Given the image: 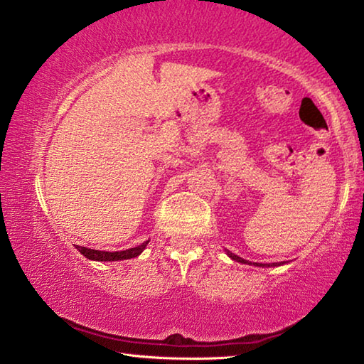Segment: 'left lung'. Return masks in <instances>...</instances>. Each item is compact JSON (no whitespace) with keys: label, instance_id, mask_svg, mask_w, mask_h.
<instances>
[{"label":"left lung","instance_id":"1","mask_svg":"<svg viewBox=\"0 0 364 364\" xmlns=\"http://www.w3.org/2000/svg\"><path fill=\"white\" fill-rule=\"evenodd\" d=\"M226 254L230 255L232 260H236V262H239V263H247V264H252V263H249L247 260H244V258H241V257H237V255H234V254H231L230 250H226ZM286 262H279V263H273V264H269V263H254L255 267H262V268H264V267H281V264H284Z\"/></svg>","mask_w":364,"mask_h":364}]
</instances>
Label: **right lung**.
<instances>
[{
	"label": "right lung",
	"mask_w": 364,
	"mask_h": 364,
	"mask_svg": "<svg viewBox=\"0 0 364 364\" xmlns=\"http://www.w3.org/2000/svg\"><path fill=\"white\" fill-rule=\"evenodd\" d=\"M149 241L139 244L138 247L120 250V252H104V250H95L88 247H82V245H75V249L82 254L83 257L88 258V260H96V262H117V260H128V258L138 257L141 252L146 249V245Z\"/></svg>",
	"instance_id": "right-lung-1"
}]
</instances>
